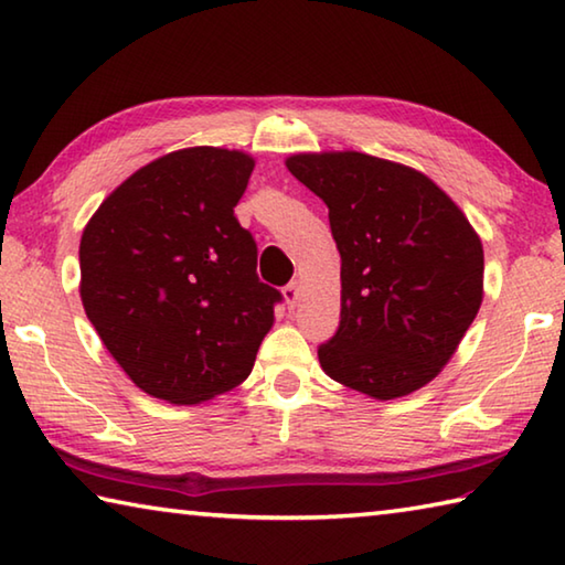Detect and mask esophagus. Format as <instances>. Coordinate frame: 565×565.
Here are the masks:
<instances>
[{"instance_id": "1", "label": "esophagus", "mask_w": 565, "mask_h": 565, "mask_svg": "<svg viewBox=\"0 0 565 565\" xmlns=\"http://www.w3.org/2000/svg\"><path fill=\"white\" fill-rule=\"evenodd\" d=\"M284 299H286V306H289V309H294L296 306V301H299V281H289L284 286Z\"/></svg>"}]
</instances>
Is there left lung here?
<instances>
[{"label":"left lung","mask_w":565,"mask_h":565,"mask_svg":"<svg viewBox=\"0 0 565 565\" xmlns=\"http://www.w3.org/2000/svg\"><path fill=\"white\" fill-rule=\"evenodd\" d=\"M329 206L341 321L327 374L379 401L406 396L454 356L483 299V246L461 209L416 169L327 151L286 159Z\"/></svg>","instance_id":"1"}]
</instances>
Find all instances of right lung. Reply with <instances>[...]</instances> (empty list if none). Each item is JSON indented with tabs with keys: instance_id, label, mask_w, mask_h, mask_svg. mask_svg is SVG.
<instances>
[{
	"instance_id": "add662e5",
	"label": "right lung",
	"mask_w": 565,
	"mask_h": 565,
	"mask_svg": "<svg viewBox=\"0 0 565 565\" xmlns=\"http://www.w3.org/2000/svg\"><path fill=\"white\" fill-rule=\"evenodd\" d=\"M252 171L244 151H171L134 171L84 228V311L149 396L199 404L252 374L281 301L234 216Z\"/></svg>"
}]
</instances>
